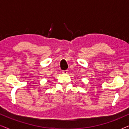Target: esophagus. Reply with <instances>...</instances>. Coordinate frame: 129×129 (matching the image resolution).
Returning a JSON list of instances; mask_svg holds the SVG:
<instances>
[{"mask_svg":"<svg viewBox=\"0 0 129 129\" xmlns=\"http://www.w3.org/2000/svg\"><path fill=\"white\" fill-rule=\"evenodd\" d=\"M62 73H63V74H67V73H68V70H63Z\"/></svg>","mask_w":129,"mask_h":129,"instance_id":"obj_1","label":"esophagus"}]
</instances>
